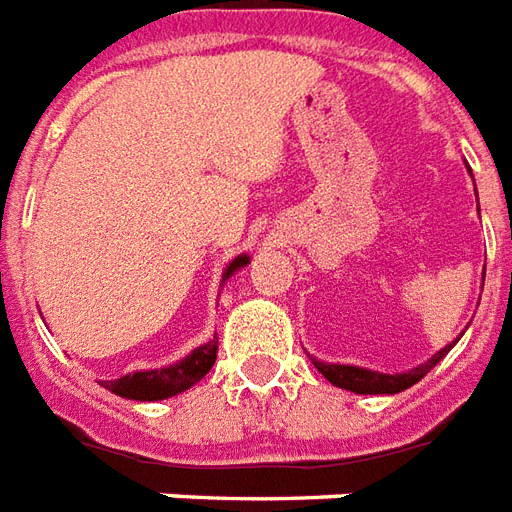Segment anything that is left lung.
Listing matches in <instances>:
<instances>
[{"label":"left lung","mask_w":512,"mask_h":512,"mask_svg":"<svg viewBox=\"0 0 512 512\" xmlns=\"http://www.w3.org/2000/svg\"><path fill=\"white\" fill-rule=\"evenodd\" d=\"M471 173V170H469ZM485 281V278H482ZM463 336V333H460ZM460 336L455 342H449L444 350H438L433 358H427L424 364L413 366L408 372H397V375H386V372H375V369H366V366H353V364H325L320 358L311 355V364L317 366V372H322L325 378L331 380L333 386H339L344 391H353V394H400V391L411 389L413 383L433 369V366L444 358V355L460 342Z\"/></svg>","instance_id":"1"}]
</instances>
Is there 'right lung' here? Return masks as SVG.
Segmentation results:
<instances>
[{
	"mask_svg": "<svg viewBox=\"0 0 512 512\" xmlns=\"http://www.w3.org/2000/svg\"><path fill=\"white\" fill-rule=\"evenodd\" d=\"M250 256L248 253H239L237 259H231L223 270V284H226L231 275L248 267ZM217 358V336L209 339L201 347H195L192 353H187L181 361L168 366H159V369H140V372H129L118 380H99L104 389H110L118 397L137 402H157L176 397L181 391H187L195 386L198 380L204 378L206 372L212 369Z\"/></svg>",
	"mask_w": 512,
	"mask_h": 512,
	"instance_id": "1",
	"label": "right lung"
}]
</instances>
